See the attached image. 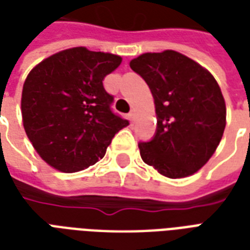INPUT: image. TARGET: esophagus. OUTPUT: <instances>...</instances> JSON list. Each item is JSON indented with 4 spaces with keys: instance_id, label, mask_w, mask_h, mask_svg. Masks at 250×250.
<instances>
[{
    "instance_id": "obj_1",
    "label": "esophagus",
    "mask_w": 250,
    "mask_h": 250,
    "mask_svg": "<svg viewBox=\"0 0 250 250\" xmlns=\"http://www.w3.org/2000/svg\"><path fill=\"white\" fill-rule=\"evenodd\" d=\"M127 116H129V120H130V123L132 124L136 121V112H134V110H132V112L127 114Z\"/></svg>"
}]
</instances>
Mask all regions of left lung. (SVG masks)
<instances>
[{
    "label": "left lung",
    "mask_w": 250,
    "mask_h": 250,
    "mask_svg": "<svg viewBox=\"0 0 250 250\" xmlns=\"http://www.w3.org/2000/svg\"><path fill=\"white\" fill-rule=\"evenodd\" d=\"M130 68L149 85L157 130L140 142L141 158L167 178H185L202 168L220 144L225 103L207 69L179 52L142 54Z\"/></svg>",
    "instance_id": "1"
}]
</instances>
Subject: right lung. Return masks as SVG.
I'll list each match as a JSON object with an SVG mask.
<instances>
[{"mask_svg":"<svg viewBox=\"0 0 250 250\" xmlns=\"http://www.w3.org/2000/svg\"><path fill=\"white\" fill-rule=\"evenodd\" d=\"M121 64L113 54L75 47L31 69L22 89V118L34 149L63 172L103 158L116 133L129 125L112 110L103 80Z\"/></svg>","mask_w":250,"mask_h":250,"instance_id":"1","label":"right lung"}]
</instances>
